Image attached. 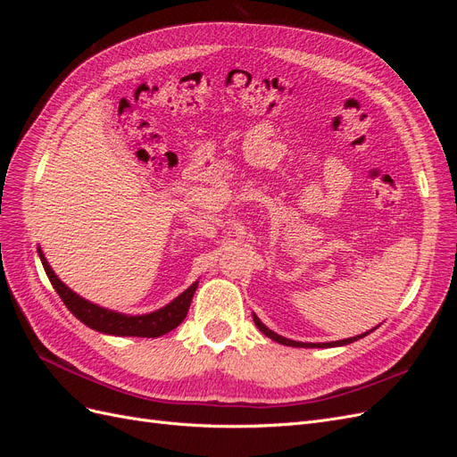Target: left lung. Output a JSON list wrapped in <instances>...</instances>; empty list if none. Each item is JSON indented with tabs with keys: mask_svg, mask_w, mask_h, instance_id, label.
Here are the masks:
<instances>
[{
	"mask_svg": "<svg viewBox=\"0 0 457 457\" xmlns=\"http://www.w3.org/2000/svg\"><path fill=\"white\" fill-rule=\"evenodd\" d=\"M253 322H255V326L262 331V334H265L267 337H270L272 341H276V343H282V345H287V347H307V349H311V347H341V345H349V343H353V341H356V339H362V337H366L370 331H373V329H370V331H366V334H361V336H356V337H349V339H341V341H331V343H301V341H292V339H286V337H282V336H278V334H274L272 329H269L265 324H262L259 318L253 314Z\"/></svg>",
	"mask_w": 457,
	"mask_h": 457,
	"instance_id": "left-lung-1",
	"label": "left lung"
}]
</instances>
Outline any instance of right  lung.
<instances>
[{
	"mask_svg": "<svg viewBox=\"0 0 457 457\" xmlns=\"http://www.w3.org/2000/svg\"><path fill=\"white\" fill-rule=\"evenodd\" d=\"M37 253L41 259V265H44V269L49 276V282L53 284L54 289H57V294L61 295L68 311H71L79 322H84L91 329L101 331V334H108V336L160 337L163 334H170L171 329H175L185 320L192 295H195L196 287H198V282H195L188 289H185L181 295L175 297L170 305H165V307H162L154 312H148V314L129 316V314H121L116 311L99 307V305H95V303L79 297L66 284H62L59 276L53 272L44 252H41L39 247H37Z\"/></svg>",
	"mask_w": 457,
	"mask_h": 457,
	"instance_id": "add662e5",
	"label": "right lung"
}]
</instances>
